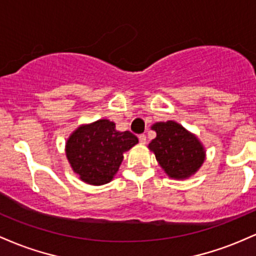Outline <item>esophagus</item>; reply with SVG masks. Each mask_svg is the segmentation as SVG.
<instances>
[{"label": "esophagus", "instance_id": "esophagus-1", "mask_svg": "<svg viewBox=\"0 0 256 256\" xmlns=\"http://www.w3.org/2000/svg\"><path fill=\"white\" fill-rule=\"evenodd\" d=\"M139 142H140V144H146V136L145 134H140L139 136Z\"/></svg>", "mask_w": 256, "mask_h": 256}]
</instances>
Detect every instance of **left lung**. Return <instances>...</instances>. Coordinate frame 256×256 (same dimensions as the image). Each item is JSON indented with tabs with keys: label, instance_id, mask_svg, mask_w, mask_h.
<instances>
[{
	"label": "left lung",
	"instance_id": "1",
	"mask_svg": "<svg viewBox=\"0 0 256 256\" xmlns=\"http://www.w3.org/2000/svg\"><path fill=\"white\" fill-rule=\"evenodd\" d=\"M156 138L148 148L156 154L160 166L170 178H188L202 166L204 148L194 134L173 120L160 122L152 127Z\"/></svg>",
	"mask_w": 256,
	"mask_h": 256
}]
</instances>
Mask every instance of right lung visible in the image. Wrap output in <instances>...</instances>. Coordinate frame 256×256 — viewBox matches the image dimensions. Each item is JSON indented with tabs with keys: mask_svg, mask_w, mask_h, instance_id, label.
<instances>
[{
	"mask_svg": "<svg viewBox=\"0 0 256 256\" xmlns=\"http://www.w3.org/2000/svg\"><path fill=\"white\" fill-rule=\"evenodd\" d=\"M138 144L130 132H117L108 120L81 126L68 138L66 156L74 172L90 185H102L112 180L123 160V152Z\"/></svg>",
	"mask_w": 256,
	"mask_h": 256,
	"instance_id": "1",
	"label": "right lung"
}]
</instances>
